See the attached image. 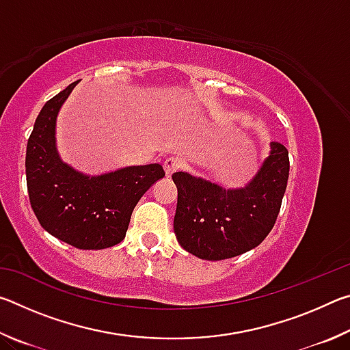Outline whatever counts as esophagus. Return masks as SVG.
Listing matches in <instances>:
<instances>
[{
	"label": "esophagus",
	"instance_id": "34e87169",
	"mask_svg": "<svg viewBox=\"0 0 350 350\" xmlns=\"http://www.w3.org/2000/svg\"><path fill=\"white\" fill-rule=\"evenodd\" d=\"M182 161L179 157H168L167 161L163 162V170H165V174H167L168 177L173 174V173H176L177 170H180L182 168Z\"/></svg>",
	"mask_w": 350,
	"mask_h": 350
}]
</instances>
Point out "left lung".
<instances>
[{"instance_id":"8db88e82","label":"left lung","mask_w":350,"mask_h":350,"mask_svg":"<svg viewBox=\"0 0 350 350\" xmlns=\"http://www.w3.org/2000/svg\"><path fill=\"white\" fill-rule=\"evenodd\" d=\"M287 148L270 152L250 182L225 188L189 173H174V234L183 250L206 260L239 256L258 247L273 228L288 179Z\"/></svg>"}]
</instances>
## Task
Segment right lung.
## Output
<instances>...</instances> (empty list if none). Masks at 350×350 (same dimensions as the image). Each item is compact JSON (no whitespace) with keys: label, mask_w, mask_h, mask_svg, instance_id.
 I'll list each match as a JSON object with an SVG mask.
<instances>
[{"label":"right lung","mask_w":350,"mask_h":350,"mask_svg":"<svg viewBox=\"0 0 350 350\" xmlns=\"http://www.w3.org/2000/svg\"><path fill=\"white\" fill-rule=\"evenodd\" d=\"M79 81L52 97L35 120L26 150L27 191L47 233L81 250H102L125 239L134 206L165 173L151 163L92 176L62 161L57 117Z\"/></svg>","instance_id":"obj_1"}]
</instances>
